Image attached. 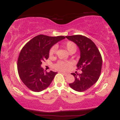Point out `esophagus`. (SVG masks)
<instances>
[{
  "instance_id": "1",
  "label": "esophagus",
  "mask_w": 120,
  "mask_h": 120,
  "mask_svg": "<svg viewBox=\"0 0 120 120\" xmlns=\"http://www.w3.org/2000/svg\"><path fill=\"white\" fill-rule=\"evenodd\" d=\"M61 74H63V75H65V76H67V75H68V74L67 73H64V72H61Z\"/></svg>"
}]
</instances>
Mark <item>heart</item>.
<instances>
[{
	"label": "heart",
	"mask_w": 120,
	"mask_h": 120,
	"mask_svg": "<svg viewBox=\"0 0 120 120\" xmlns=\"http://www.w3.org/2000/svg\"><path fill=\"white\" fill-rule=\"evenodd\" d=\"M63 46L66 49L68 50V51L71 53V52H75L77 49V46L75 45V44L73 42L71 41H68V42H66L64 43ZM56 46H53L51 49L49 50V56H52L53 55L55 54L56 52ZM55 68L57 69L60 70V71H66V70L68 69L69 67V64L65 63L64 61H59L55 65Z\"/></svg>",
	"instance_id": "heart-1"
}]
</instances>
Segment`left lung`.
I'll return each instance as SVG.
<instances>
[{
  "label": "left lung",
  "instance_id": "obj_1",
  "mask_svg": "<svg viewBox=\"0 0 120 120\" xmlns=\"http://www.w3.org/2000/svg\"><path fill=\"white\" fill-rule=\"evenodd\" d=\"M79 48L80 58L77 67L82 73H71L75 80L69 85L78 92L86 91L94 85L99 78L102 66V58L97 47L91 40L81 35L66 36Z\"/></svg>",
  "mask_w": 120,
  "mask_h": 120
}]
</instances>
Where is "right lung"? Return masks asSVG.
I'll return each mask as SVG.
<instances>
[{"label": "right lung", "instance_id": "right-lung-1", "mask_svg": "<svg viewBox=\"0 0 120 120\" xmlns=\"http://www.w3.org/2000/svg\"><path fill=\"white\" fill-rule=\"evenodd\" d=\"M65 38L64 36L37 35L21 49L17 61L18 73L20 79L30 90L42 91L51 83L57 73L45 72L41 65L49 59L51 48Z\"/></svg>", "mask_w": 120, "mask_h": 120}]
</instances>
